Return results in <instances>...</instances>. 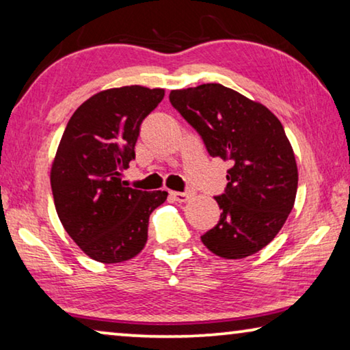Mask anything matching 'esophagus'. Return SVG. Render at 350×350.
Instances as JSON below:
<instances>
[{"label":"esophagus","mask_w":350,"mask_h":350,"mask_svg":"<svg viewBox=\"0 0 350 350\" xmlns=\"http://www.w3.org/2000/svg\"><path fill=\"white\" fill-rule=\"evenodd\" d=\"M171 196H173L176 201L185 202L190 198V193L189 191H171Z\"/></svg>","instance_id":"esophagus-1"}]
</instances>
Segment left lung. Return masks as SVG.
I'll return each instance as SVG.
<instances>
[{
  "mask_svg": "<svg viewBox=\"0 0 350 350\" xmlns=\"http://www.w3.org/2000/svg\"><path fill=\"white\" fill-rule=\"evenodd\" d=\"M170 102L200 135L211 157L232 163L215 196L220 220L201 241L217 256L258 253L283 228L294 207L297 163L278 118L260 103L218 85L171 91Z\"/></svg>",
  "mask_w": 350,
  "mask_h": 350,
  "instance_id": "left-lung-1",
  "label": "left lung"
}]
</instances>
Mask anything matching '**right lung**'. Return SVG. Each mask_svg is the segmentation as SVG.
I'll use <instances>...</instances> for the list:
<instances>
[{
	"label": "right lung",
	"instance_id": "obj_1",
	"mask_svg": "<svg viewBox=\"0 0 350 350\" xmlns=\"http://www.w3.org/2000/svg\"><path fill=\"white\" fill-rule=\"evenodd\" d=\"M163 96L143 86L102 91L78 107L62 133L50 177L55 207L72 241L98 262L137 256L148 242L149 215L168 196L121 180L142 122Z\"/></svg>",
	"mask_w": 350,
	"mask_h": 350
}]
</instances>
